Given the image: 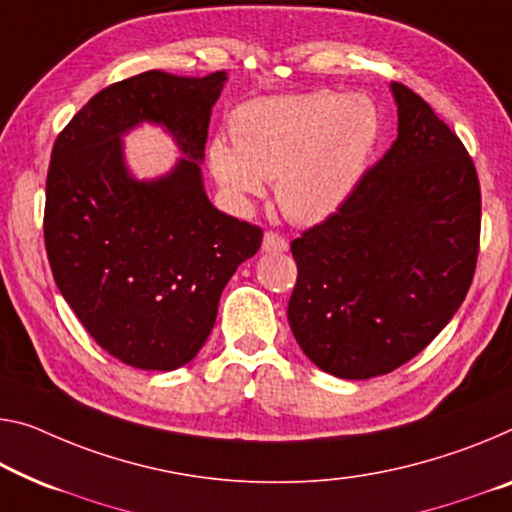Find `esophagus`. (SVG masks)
Segmentation results:
<instances>
[{"mask_svg":"<svg viewBox=\"0 0 512 512\" xmlns=\"http://www.w3.org/2000/svg\"><path fill=\"white\" fill-rule=\"evenodd\" d=\"M286 249H288V240L283 238L281 233H277V231H267L265 233L263 251H274V254H277V251H286Z\"/></svg>","mask_w":512,"mask_h":512,"instance_id":"esophagus-1","label":"esophagus"}]
</instances>
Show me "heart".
<instances>
[{
    "instance_id": "obj_1",
    "label": "heart",
    "mask_w": 512,
    "mask_h": 512,
    "mask_svg": "<svg viewBox=\"0 0 512 512\" xmlns=\"http://www.w3.org/2000/svg\"><path fill=\"white\" fill-rule=\"evenodd\" d=\"M233 139H212L217 183L240 206L277 180L281 210L297 224H318L355 192L380 139V116L366 96L311 91L261 98L233 114Z\"/></svg>"
}]
</instances>
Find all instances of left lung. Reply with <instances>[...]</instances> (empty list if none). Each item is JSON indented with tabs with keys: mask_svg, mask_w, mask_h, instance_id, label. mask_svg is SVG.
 <instances>
[{
	"mask_svg": "<svg viewBox=\"0 0 512 512\" xmlns=\"http://www.w3.org/2000/svg\"><path fill=\"white\" fill-rule=\"evenodd\" d=\"M398 137L350 199L290 242V329L345 380L396 371L465 302L481 245V185L467 148L419 93L391 84Z\"/></svg>",
	"mask_w": 512,
	"mask_h": 512,
	"instance_id": "1",
	"label": "left lung"
}]
</instances>
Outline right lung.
Here are the masks:
<instances>
[{
  "instance_id": "1",
  "label": "right lung",
  "mask_w": 512,
  "mask_h": 512,
  "mask_svg": "<svg viewBox=\"0 0 512 512\" xmlns=\"http://www.w3.org/2000/svg\"><path fill=\"white\" fill-rule=\"evenodd\" d=\"M224 70H148L96 93L59 132L45 183V249L64 300L102 350L144 371H174L212 332L222 290L263 229L208 201L201 167ZM162 122L181 158L157 181L124 169L120 137Z\"/></svg>"
}]
</instances>
